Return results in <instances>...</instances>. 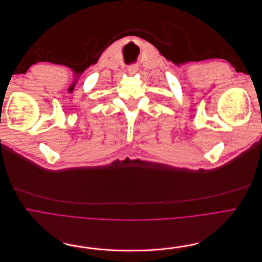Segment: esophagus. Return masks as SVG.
Listing matches in <instances>:
<instances>
[{"mask_svg": "<svg viewBox=\"0 0 262 262\" xmlns=\"http://www.w3.org/2000/svg\"><path fill=\"white\" fill-rule=\"evenodd\" d=\"M128 72L130 74H135L136 72H139V66L138 65H132L128 68Z\"/></svg>", "mask_w": 262, "mask_h": 262, "instance_id": "obj_1", "label": "esophagus"}]
</instances>
